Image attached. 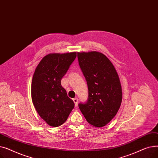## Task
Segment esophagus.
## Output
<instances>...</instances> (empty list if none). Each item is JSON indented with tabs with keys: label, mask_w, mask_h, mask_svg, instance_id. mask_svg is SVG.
<instances>
[{
	"label": "esophagus",
	"mask_w": 158,
	"mask_h": 158,
	"mask_svg": "<svg viewBox=\"0 0 158 158\" xmlns=\"http://www.w3.org/2000/svg\"><path fill=\"white\" fill-rule=\"evenodd\" d=\"M73 102H74V103H75V106L77 107V106H78V98H74L73 99Z\"/></svg>",
	"instance_id": "34e87169"
}]
</instances>
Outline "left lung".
<instances>
[{"mask_svg":"<svg viewBox=\"0 0 158 158\" xmlns=\"http://www.w3.org/2000/svg\"><path fill=\"white\" fill-rule=\"evenodd\" d=\"M81 69L87 81L88 99L79 104L87 122L102 127L117 114L122 100L118 75L111 61L96 51L77 52Z\"/></svg>","mask_w":158,"mask_h":158,"instance_id":"left-lung-1","label":"left lung"}]
</instances>
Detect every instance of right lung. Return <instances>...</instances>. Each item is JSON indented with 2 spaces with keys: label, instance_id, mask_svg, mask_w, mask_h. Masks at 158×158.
<instances>
[{
  "label": "right lung",
  "instance_id": "obj_1",
  "mask_svg": "<svg viewBox=\"0 0 158 158\" xmlns=\"http://www.w3.org/2000/svg\"><path fill=\"white\" fill-rule=\"evenodd\" d=\"M76 56V52L48 54L40 61L33 74L32 103L40 117L52 127L61 126L74 107L61 81Z\"/></svg>",
  "mask_w": 158,
  "mask_h": 158
}]
</instances>
